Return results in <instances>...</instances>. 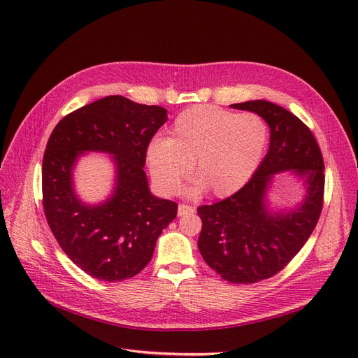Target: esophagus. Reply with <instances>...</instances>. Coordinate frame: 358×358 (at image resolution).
Segmentation results:
<instances>
[{
	"instance_id": "34e87169",
	"label": "esophagus",
	"mask_w": 358,
	"mask_h": 358,
	"mask_svg": "<svg viewBox=\"0 0 358 358\" xmlns=\"http://www.w3.org/2000/svg\"><path fill=\"white\" fill-rule=\"evenodd\" d=\"M196 212V208L194 206H189V204H185V203H180L179 208H178V215L179 216H183V215H191Z\"/></svg>"
}]
</instances>
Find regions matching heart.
<instances>
[{"instance_id":"b5f03b06","label":"heart","mask_w":358,"mask_h":358,"mask_svg":"<svg viewBox=\"0 0 358 358\" xmlns=\"http://www.w3.org/2000/svg\"><path fill=\"white\" fill-rule=\"evenodd\" d=\"M267 140V125L258 115L196 106L175 119L167 138L149 143L148 166L162 192H175L194 164L197 189L229 197L251 179Z\"/></svg>"}]
</instances>
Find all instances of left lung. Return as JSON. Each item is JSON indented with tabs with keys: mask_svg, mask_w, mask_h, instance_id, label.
<instances>
[{
	"mask_svg": "<svg viewBox=\"0 0 358 358\" xmlns=\"http://www.w3.org/2000/svg\"><path fill=\"white\" fill-rule=\"evenodd\" d=\"M231 107L268 124V152L239 191L197 209L203 222L199 249L224 280L255 284L279 273L309 239L322 210L326 175L317 140L296 115L264 100ZM284 169L306 176L308 194L297 211L272 215L264 204L265 187L273 172Z\"/></svg>",
	"mask_w": 358,
	"mask_h": 358,
	"instance_id": "8db88e82",
	"label": "left lung"
}]
</instances>
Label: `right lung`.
Masks as SVG:
<instances>
[{
	"instance_id": "right-lung-1",
	"label": "right lung",
	"mask_w": 358,
	"mask_h": 358,
	"mask_svg": "<svg viewBox=\"0 0 358 358\" xmlns=\"http://www.w3.org/2000/svg\"><path fill=\"white\" fill-rule=\"evenodd\" d=\"M166 121L164 107L109 95L53 128L41 167L43 209L58 245L86 275L106 282L136 276L176 218L178 203L152 196L143 171L148 146ZM85 150L115 155L117 189L100 206L83 205L72 191L71 169Z\"/></svg>"
}]
</instances>
